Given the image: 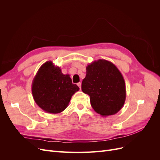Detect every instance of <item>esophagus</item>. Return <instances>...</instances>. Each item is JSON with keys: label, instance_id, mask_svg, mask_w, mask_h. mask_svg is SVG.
<instances>
[{"label": "esophagus", "instance_id": "esophagus-1", "mask_svg": "<svg viewBox=\"0 0 160 160\" xmlns=\"http://www.w3.org/2000/svg\"><path fill=\"white\" fill-rule=\"evenodd\" d=\"M77 85H78V87H79V88H80V89H81V83H77Z\"/></svg>", "mask_w": 160, "mask_h": 160}]
</instances>
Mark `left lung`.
Returning <instances> with one entry per match:
<instances>
[{"mask_svg":"<svg viewBox=\"0 0 160 160\" xmlns=\"http://www.w3.org/2000/svg\"><path fill=\"white\" fill-rule=\"evenodd\" d=\"M81 89L89 95L95 112L103 117L117 113L126 98L122 74L113 63L104 59L94 61L87 66Z\"/></svg>","mask_w":160,"mask_h":160,"instance_id":"obj_1","label":"left lung"}]
</instances>
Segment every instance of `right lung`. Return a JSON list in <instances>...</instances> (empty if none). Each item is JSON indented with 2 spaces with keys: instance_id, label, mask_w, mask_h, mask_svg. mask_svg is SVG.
Wrapping results in <instances>:
<instances>
[{
  "instance_id": "1",
  "label": "right lung",
  "mask_w": 160,
  "mask_h": 160,
  "mask_svg": "<svg viewBox=\"0 0 160 160\" xmlns=\"http://www.w3.org/2000/svg\"><path fill=\"white\" fill-rule=\"evenodd\" d=\"M79 90L72 83L69 74L62 73L59 67L47 61L38 70L32 83L33 99L43 111L59 113L68 106L72 95Z\"/></svg>"
}]
</instances>
